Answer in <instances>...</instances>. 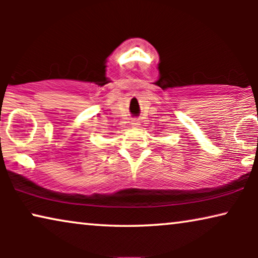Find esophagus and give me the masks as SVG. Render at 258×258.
<instances>
[{
    "label": "esophagus",
    "mask_w": 258,
    "mask_h": 258,
    "mask_svg": "<svg viewBox=\"0 0 258 258\" xmlns=\"http://www.w3.org/2000/svg\"><path fill=\"white\" fill-rule=\"evenodd\" d=\"M132 126H133L134 129L139 128V126H140V121H139V119H133V121H132Z\"/></svg>",
    "instance_id": "obj_1"
}]
</instances>
